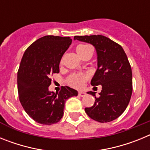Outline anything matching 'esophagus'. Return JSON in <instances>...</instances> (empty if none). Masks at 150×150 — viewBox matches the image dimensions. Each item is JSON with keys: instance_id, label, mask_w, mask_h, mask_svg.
Masks as SVG:
<instances>
[{"instance_id": "34e87169", "label": "esophagus", "mask_w": 150, "mask_h": 150, "mask_svg": "<svg viewBox=\"0 0 150 150\" xmlns=\"http://www.w3.org/2000/svg\"><path fill=\"white\" fill-rule=\"evenodd\" d=\"M78 95H79L80 97H84L85 95H86V93L84 92V91H79V92H78Z\"/></svg>"}]
</instances>
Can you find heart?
I'll list each match as a JSON object with an SVG mask.
<instances>
[{"mask_svg": "<svg viewBox=\"0 0 150 150\" xmlns=\"http://www.w3.org/2000/svg\"><path fill=\"white\" fill-rule=\"evenodd\" d=\"M88 47H90V46H87V45H79L76 47V52L79 55ZM86 79V76L83 75V74H74L70 79V82H71V84L74 86V87L81 88L83 86V83H84Z\"/></svg>", "mask_w": 150, "mask_h": 150, "instance_id": "b5f03b06", "label": "heart"}]
</instances>
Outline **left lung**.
Wrapping results in <instances>:
<instances>
[{"label":"left lung","instance_id":"1","mask_svg":"<svg viewBox=\"0 0 150 150\" xmlns=\"http://www.w3.org/2000/svg\"><path fill=\"white\" fill-rule=\"evenodd\" d=\"M74 39L95 47L98 67L91 84L102 86L98 98L96 92H87L95 96V101L85 111L99 122L116 120L125 110L132 94V72L126 54L120 45L103 35L75 36Z\"/></svg>","mask_w":150,"mask_h":150}]
</instances>
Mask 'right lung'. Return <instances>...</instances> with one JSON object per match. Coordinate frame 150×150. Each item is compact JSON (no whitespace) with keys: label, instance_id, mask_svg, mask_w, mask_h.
<instances>
[{"label":"right lung","instance_id":"obj_1","mask_svg":"<svg viewBox=\"0 0 150 150\" xmlns=\"http://www.w3.org/2000/svg\"><path fill=\"white\" fill-rule=\"evenodd\" d=\"M72 43L70 37L47 35L39 38L24 52L17 74L19 100L27 114L43 125L59 122L64 103L78 91L63 86L59 93L49 90L50 76L59 74L61 59Z\"/></svg>","mask_w":150,"mask_h":150}]
</instances>
